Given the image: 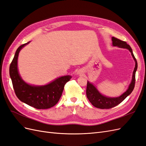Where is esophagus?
Masks as SVG:
<instances>
[{
	"label": "esophagus",
	"mask_w": 146,
	"mask_h": 146,
	"mask_svg": "<svg viewBox=\"0 0 146 146\" xmlns=\"http://www.w3.org/2000/svg\"><path fill=\"white\" fill-rule=\"evenodd\" d=\"M78 74H82V72L80 71H80H78Z\"/></svg>",
	"instance_id": "34e87169"
}]
</instances>
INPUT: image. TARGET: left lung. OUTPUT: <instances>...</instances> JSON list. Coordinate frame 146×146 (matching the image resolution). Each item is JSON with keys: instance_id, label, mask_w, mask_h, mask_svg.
Returning a JSON list of instances; mask_svg holds the SVG:
<instances>
[{"instance_id": "left-lung-1", "label": "left lung", "mask_w": 146, "mask_h": 146, "mask_svg": "<svg viewBox=\"0 0 146 146\" xmlns=\"http://www.w3.org/2000/svg\"><path fill=\"white\" fill-rule=\"evenodd\" d=\"M112 41L113 45L114 46H117L121 48H127V49L130 50L132 56H133V59L135 61V67L133 72L132 80L130 85H129V88H128V90L124 93L122 94L119 98H108V97H105L102 95L92 84L90 83L89 82H87L86 91L87 98L92 105L94 106L96 108L100 109H110L116 107V106H117L119 104H121L128 96L131 93V92L133 91L134 89L135 85V74L137 70V68H138V63H137V61L133 55L131 48L129 44H127L125 41H123L121 40V39H119L115 37L112 38Z\"/></svg>"}]
</instances>
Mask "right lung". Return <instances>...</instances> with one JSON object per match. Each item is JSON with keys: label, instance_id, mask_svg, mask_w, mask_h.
<instances>
[{"label": "right lung", "instance_id": "obj_1", "mask_svg": "<svg viewBox=\"0 0 146 146\" xmlns=\"http://www.w3.org/2000/svg\"><path fill=\"white\" fill-rule=\"evenodd\" d=\"M29 42L20 46L15 53L10 66V76L13 89L21 101L36 109H48L55 105L59 101L65 84L71 76H66L56 78L47 85L35 86L24 82L18 73L17 58L21 49Z\"/></svg>", "mask_w": 146, "mask_h": 146}]
</instances>
